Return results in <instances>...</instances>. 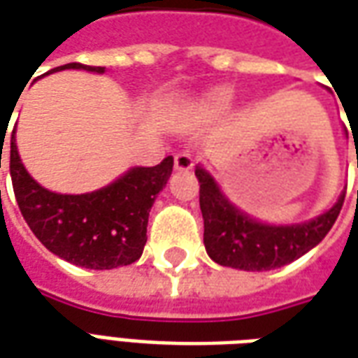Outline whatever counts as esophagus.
<instances>
[{"instance_id": "esophagus-1", "label": "esophagus", "mask_w": 358, "mask_h": 358, "mask_svg": "<svg viewBox=\"0 0 358 358\" xmlns=\"http://www.w3.org/2000/svg\"><path fill=\"white\" fill-rule=\"evenodd\" d=\"M174 166H176V171H192L194 169V155L187 149L178 151L174 155Z\"/></svg>"}]
</instances>
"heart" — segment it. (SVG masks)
Instances as JSON below:
<instances>
[{"label":"heart","instance_id":"1","mask_svg":"<svg viewBox=\"0 0 358 358\" xmlns=\"http://www.w3.org/2000/svg\"><path fill=\"white\" fill-rule=\"evenodd\" d=\"M230 97H232V90L228 86H220V88H215L207 95V103H209L210 109H224L228 101H230Z\"/></svg>","mask_w":358,"mask_h":358}]
</instances>
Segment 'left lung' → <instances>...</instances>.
I'll return each instance as SVG.
<instances>
[{
    "instance_id": "1",
    "label": "left lung",
    "mask_w": 358,
    "mask_h": 358,
    "mask_svg": "<svg viewBox=\"0 0 358 358\" xmlns=\"http://www.w3.org/2000/svg\"><path fill=\"white\" fill-rule=\"evenodd\" d=\"M195 176L199 180L205 249L215 263L240 270L280 268L305 255L330 232L345 199L343 192L330 210L308 222L270 226L236 209L203 166L195 169Z\"/></svg>"
}]
</instances>
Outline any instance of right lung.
<instances>
[{
  "instance_id": "1",
  "label": "right lung",
  "mask_w": 358,
  "mask_h": 358,
  "mask_svg": "<svg viewBox=\"0 0 358 358\" xmlns=\"http://www.w3.org/2000/svg\"><path fill=\"white\" fill-rule=\"evenodd\" d=\"M65 69L105 71L82 63H69L53 71ZM172 164L174 159L166 157L157 166H136L92 194H55L28 174L20 163L15 130L11 134L9 171L22 217L53 255L84 268L110 270L140 259L148 241L149 210L171 178Z\"/></svg>"
}]
</instances>
